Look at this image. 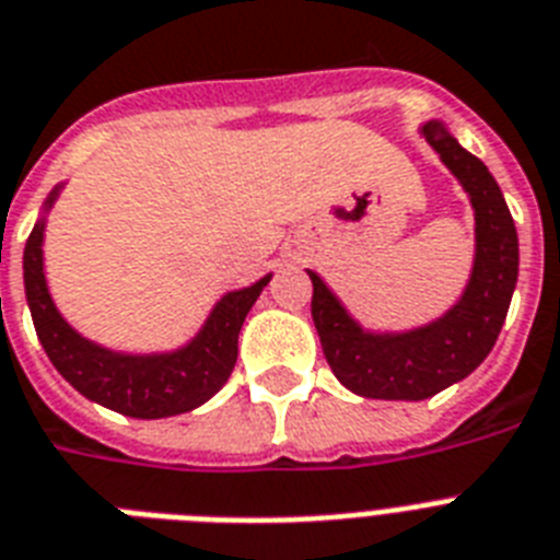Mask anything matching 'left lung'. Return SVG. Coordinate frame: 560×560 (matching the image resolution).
Instances as JSON below:
<instances>
[{"instance_id":"obj_1","label":"left lung","mask_w":560,"mask_h":560,"mask_svg":"<svg viewBox=\"0 0 560 560\" xmlns=\"http://www.w3.org/2000/svg\"><path fill=\"white\" fill-rule=\"evenodd\" d=\"M429 147L469 192L475 207V267L460 302L431 325L371 334L311 272L313 325L336 380L368 399H429L475 371L498 342L517 281V233L503 192L483 161L440 120L422 126Z\"/></svg>"}]
</instances>
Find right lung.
Wrapping results in <instances>:
<instances>
[{
  "label": "right lung",
  "instance_id": "add662e5",
  "mask_svg": "<svg viewBox=\"0 0 560 560\" xmlns=\"http://www.w3.org/2000/svg\"><path fill=\"white\" fill-rule=\"evenodd\" d=\"M62 186H57L45 212L57 201ZM45 215L34 224L25 244V299L31 319L45 353L59 374L74 385L83 397L138 420H161L203 406L212 394L224 388L238 359V334L270 276L253 288L233 290L212 307L209 319L192 342L172 353H117L103 345L89 342L59 316L43 270Z\"/></svg>",
  "mask_w": 560,
  "mask_h": 560
}]
</instances>
